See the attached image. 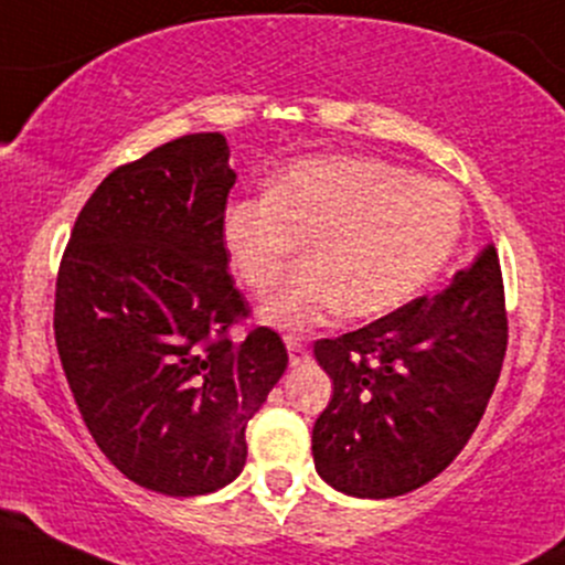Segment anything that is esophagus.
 Returning a JSON list of instances; mask_svg holds the SVG:
<instances>
[{
    "instance_id": "esophagus-1",
    "label": "esophagus",
    "mask_w": 565,
    "mask_h": 565,
    "mask_svg": "<svg viewBox=\"0 0 565 565\" xmlns=\"http://www.w3.org/2000/svg\"><path fill=\"white\" fill-rule=\"evenodd\" d=\"M287 351H289V364H292V367H297V364L311 362V351H308L306 345L300 343V340L292 338V334L287 338Z\"/></svg>"
}]
</instances>
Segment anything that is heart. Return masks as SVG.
I'll use <instances>...</instances> for the list:
<instances>
[{"label": "heart", "mask_w": 565, "mask_h": 565, "mask_svg": "<svg viewBox=\"0 0 565 565\" xmlns=\"http://www.w3.org/2000/svg\"><path fill=\"white\" fill-rule=\"evenodd\" d=\"M461 220L448 182L375 158H308L268 192L227 203L220 238L233 276L257 295L308 241L306 263L259 306L268 324L302 332L343 308L367 319L411 300L456 249Z\"/></svg>", "instance_id": "heart-1"}]
</instances>
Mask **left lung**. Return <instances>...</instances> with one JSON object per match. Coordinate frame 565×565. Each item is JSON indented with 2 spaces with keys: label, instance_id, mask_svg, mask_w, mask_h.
<instances>
[{
  "label": "left lung",
  "instance_id": "8db88e82",
  "mask_svg": "<svg viewBox=\"0 0 565 565\" xmlns=\"http://www.w3.org/2000/svg\"><path fill=\"white\" fill-rule=\"evenodd\" d=\"M507 353L495 246L434 297L313 343L332 399L313 424V463L338 491L392 499L434 480L480 424Z\"/></svg>",
  "mask_w": 565,
  "mask_h": 565
}]
</instances>
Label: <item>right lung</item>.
I'll return each mask as SVG.
<instances>
[{"instance_id": "add662e5", "label": "right lung", "mask_w": 565, "mask_h": 565, "mask_svg": "<svg viewBox=\"0 0 565 565\" xmlns=\"http://www.w3.org/2000/svg\"><path fill=\"white\" fill-rule=\"evenodd\" d=\"M222 134H188L117 166L79 212L55 281L53 330L79 415L128 480L203 495L246 463V424L287 370L252 327L220 225L235 171Z\"/></svg>"}]
</instances>
